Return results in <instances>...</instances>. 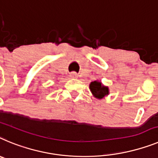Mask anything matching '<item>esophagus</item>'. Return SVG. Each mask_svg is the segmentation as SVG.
Returning a JSON list of instances; mask_svg holds the SVG:
<instances>
[{"instance_id": "esophagus-1", "label": "esophagus", "mask_w": 158, "mask_h": 158, "mask_svg": "<svg viewBox=\"0 0 158 158\" xmlns=\"http://www.w3.org/2000/svg\"><path fill=\"white\" fill-rule=\"evenodd\" d=\"M70 76H71V78H74V79H75V78H78V74L76 73V72H72V73H71Z\"/></svg>"}]
</instances>
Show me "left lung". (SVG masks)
<instances>
[{"label": "left lung", "mask_w": 158, "mask_h": 158, "mask_svg": "<svg viewBox=\"0 0 158 158\" xmlns=\"http://www.w3.org/2000/svg\"><path fill=\"white\" fill-rule=\"evenodd\" d=\"M90 90L93 95L97 98H103L109 94V88L102 84L101 82L94 81L90 83Z\"/></svg>", "instance_id": "1"}]
</instances>
